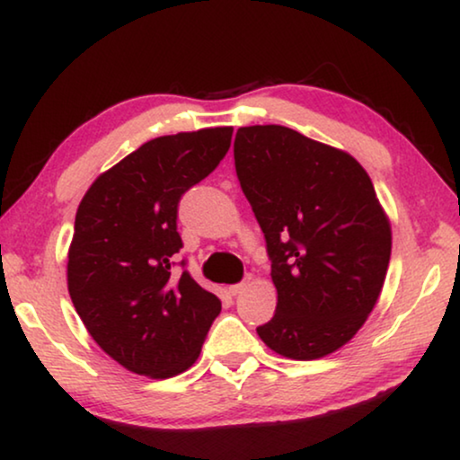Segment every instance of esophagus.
Masks as SVG:
<instances>
[{"instance_id": "obj_1", "label": "esophagus", "mask_w": 460, "mask_h": 460, "mask_svg": "<svg viewBox=\"0 0 460 460\" xmlns=\"http://www.w3.org/2000/svg\"><path fill=\"white\" fill-rule=\"evenodd\" d=\"M249 282H251V278H246L244 282H241V284H234V286H230V295L232 296H238V295H243V292L249 288Z\"/></svg>"}]
</instances>
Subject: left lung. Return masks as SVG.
<instances>
[{
    "instance_id": "1",
    "label": "left lung",
    "mask_w": 460,
    "mask_h": 460,
    "mask_svg": "<svg viewBox=\"0 0 460 460\" xmlns=\"http://www.w3.org/2000/svg\"><path fill=\"white\" fill-rule=\"evenodd\" d=\"M234 164L278 290L257 334L295 361L330 355L367 322L388 271L392 228L371 178L346 151L278 124L238 128Z\"/></svg>"
}]
</instances>
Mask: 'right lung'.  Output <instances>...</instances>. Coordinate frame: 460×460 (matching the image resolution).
<instances>
[{
  "mask_svg": "<svg viewBox=\"0 0 460 460\" xmlns=\"http://www.w3.org/2000/svg\"><path fill=\"white\" fill-rule=\"evenodd\" d=\"M230 141L232 126L153 138L97 176L78 205L70 298L93 341L132 374H182L222 311L214 292L172 265L182 249L178 201L217 168Z\"/></svg>",
  "mask_w": 460,
  "mask_h": 460,
  "instance_id": "add662e5",
  "label": "right lung"
}]
</instances>
